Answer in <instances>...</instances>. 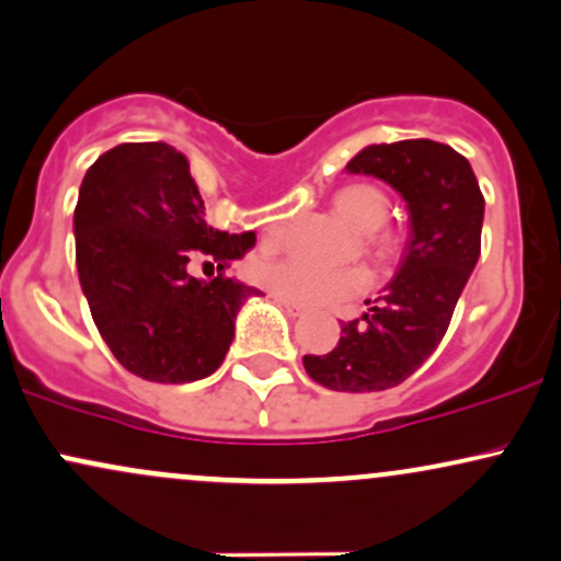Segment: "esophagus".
Segmentation results:
<instances>
[{
	"instance_id": "1",
	"label": "esophagus",
	"mask_w": 561,
	"mask_h": 561,
	"mask_svg": "<svg viewBox=\"0 0 561 561\" xmlns=\"http://www.w3.org/2000/svg\"><path fill=\"white\" fill-rule=\"evenodd\" d=\"M274 300L279 302V306L285 308V311H287L289 317H293V319H298V317H302V313H306V308L298 306V302H293V300H285V298H276V295H274Z\"/></svg>"
}]
</instances>
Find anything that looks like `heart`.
Segmentation results:
<instances>
[{"instance_id": "heart-1", "label": "heart", "mask_w": 561, "mask_h": 561, "mask_svg": "<svg viewBox=\"0 0 561 561\" xmlns=\"http://www.w3.org/2000/svg\"><path fill=\"white\" fill-rule=\"evenodd\" d=\"M334 210L345 218L351 227L366 234V244L379 259H390L396 253V240L390 234H379V227L388 221V199L375 186L353 184L340 190L332 199ZM268 240L279 234V221L266 227ZM255 282L266 287L276 298H285L308 308H330L358 298L371 287V274L362 266L353 268H319L313 263L298 259L261 261L253 268Z\"/></svg>"}]
</instances>
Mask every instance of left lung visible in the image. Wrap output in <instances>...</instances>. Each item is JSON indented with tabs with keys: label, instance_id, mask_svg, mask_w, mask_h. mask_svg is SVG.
I'll list each match as a JSON object with an SVG mask.
<instances>
[{
	"label": "left lung",
	"instance_id": "left-lung-1",
	"mask_svg": "<svg viewBox=\"0 0 561 561\" xmlns=\"http://www.w3.org/2000/svg\"><path fill=\"white\" fill-rule=\"evenodd\" d=\"M345 171L375 176L403 197L409 240L375 306L343 324L334 351L302 356V366L330 390L377 392L409 379L440 345L478 266L485 199L469 160L433 139L369 145Z\"/></svg>",
	"mask_w": 561,
	"mask_h": 561
}]
</instances>
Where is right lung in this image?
Wrapping results in <instances>:
<instances>
[{"label":"right lung","instance_id":"add662e5","mask_svg":"<svg viewBox=\"0 0 561 561\" xmlns=\"http://www.w3.org/2000/svg\"><path fill=\"white\" fill-rule=\"evenodd\" d=\"M76 268L102 340L124 369L150 382H195L221 366L244 300L234 276L186 272L197 253L218 272L255 244L205 221L190 160L165 141H131L92 163L73 214Z\"/></svg>","mask_w":561,"mask_h":561}]
</instances>
